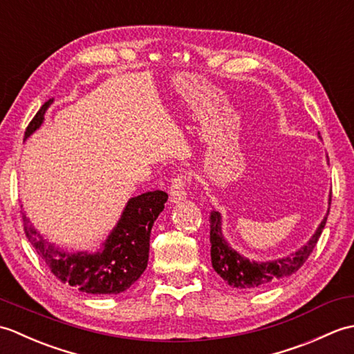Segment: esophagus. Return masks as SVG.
<instances>
[{
  "label": "esophagus",
  "mask_w": 354,
  "mask_h": 354,
  "mask_svg": "<svg viewBox=\"0 0 354 354\" xmlns=\"http://www.w3.org/2000/svg\"><path fill=\"white\" fill-rule=\"evenodd\" d=\"M190 181V176H187L185 173H179L175 178L171 179V187H170V202L171 204H179V202L185 201L187 192L185 187Z\"/></svg>",
  "instance_id": "esophagus-1"
}]
</instances>
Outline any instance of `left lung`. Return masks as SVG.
<instances>
[{
  "instance_id": "1",
  "label": "left lung",
  "mask_w": 354,
  "mask_h": 354,
  "mask_svg": "<svg viewBox=\"0 0 354 354\" xmlns=\"http://www.w3.org/2000/svg\"><path fill=\"white\" fill-rule=\"evenodd\" d=\"M319 137V132H318ZM321 138V137H319ZM332 202V193L328 198V205ZM328 216L318 225L313 236L307 240V243L297 251L289 252L284 257H278L275 260H250L245 255L237 252L232 248L228 240L223 236L222 230V214L217 209H212L209 213V243H212V265L214 270L219 274L225 281L232 288L237 289H255L266 288V286L277 283L284 277L295 274L297 270L304 265V261L309 259L310 252L317 245L322 230L326 227Z\"/></svg>"
}]
</instances>
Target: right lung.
<instances>
[{"label":"right lung","instance_id":"obj_1","mask_svg":"<svg viewBox=\"0 0 354 354\" xmlns=\"http://www.w3.org/2000/svg\"><path fill=\"white\" fill-rule=\"evenodd\" d=\"M51 103L53 99L36 112L27 126L24 141L42 126ZM167 198V193L160 190L131 198L115 227L94 252L64 250L45 239L22 213L24 231L36 252L62 283L93 295H117L129 289L147 268L150 231Z\"/></svg>","mask_w":354,"mask_h":354}]
</instances>
